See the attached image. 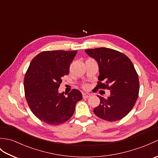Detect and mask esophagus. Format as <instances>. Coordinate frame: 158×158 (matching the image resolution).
<instances>
[{
    "mask_svg": "<svg viewBox=\"0 0 158 158\" xmlns=\"http://www.w3.org/2000/svg\"><path fill=\"white\" fill-rule=\"evenodd\" d=\"M91 96L89 93H83V98H88L89 97Z\"/></svg>",
    "mask_w": 158,
    "mask_h": 158,
    "instance_id": "esophagus-1",
    "label": "esophagus"
}]
</instances>
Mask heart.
I'll use <instances>...</instances> for the list:
<instances>
[{"label":"heart","mask_w":158,"mask_h":158,"mask_svg":"<svg viewBox=\"0 0 158 158\" xmlns=\"http://www.w3.org/2000/svg\"><path fill=\"white\" fill-rule=\"evenodd\" d=\"M84 88L87 89V88H88V86H87V85H85V86H84Z\"/></svg>","instance_id":"1"}]
</instances>
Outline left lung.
Instances as JSON below:
<instances>
[{
	"label": "left lung",
	"mask_w": 158,
	"mask_h": 158,
	"mask_svg": "<svg viewBox=\"0 0 158 158\" xmlns=\"http://www.w3.org/2000/svg\"><path fill=\"white\" fill-rule=\"evenodd\" d=\"M85 52L98 62L100 81L96 88L110 90L107 98L98 96L100 103L94 113L109 122L122 119L132 109L139 97V76L132 62L123 53L110 48L89 49Z\"/></svg>",
	"instance_id": "8db88e82"
}]
</instances>
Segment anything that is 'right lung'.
I'll list each match as a JSON object with an SVG mask.
<instances>
[{
	"instance_id": "right-lung-1",
	"label": "right lung",
	"mask_w": 158,
	"mask_h": 158,
	"mask_svg": "<svg viewBox=\"0 0 158 158\" xmlns=\"http://www.w3.org/2000/svg\"><path fill=\"white\" fill-rule=\"evenodd\" d=\"M77 51L42 52L32 59L23 80L25 97L32 113L49 125H59L69 120L77 102L83 98L73 89L65 96L58 88L62 77L69 73L70 64Z\"/></svg>"
}]
</instances>
